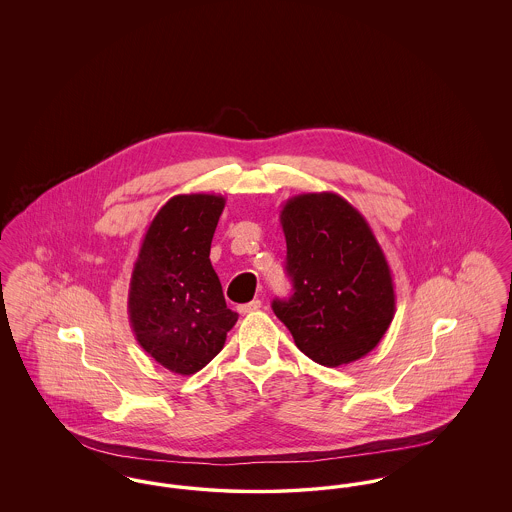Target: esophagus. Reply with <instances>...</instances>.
Returning <instances> with one entry per match:
<instances>
[{
    "label": "esophagus",
    "instance_id": "1",
    "mask_svg": "<svg viewBox=\"0 0 512 512\" xmlns=\"http://www.w3.org/2000/svg\"><path fill=\"white\" fill-rule=\"evenodd\" d=\"M261 299H253V301H249V303H245V305H240L238 307V311L245 315V313H253V311H259L261 309Z\"/></svg>",
    "mask_w": 512,
    "mask_h": 512
}]
</instances>
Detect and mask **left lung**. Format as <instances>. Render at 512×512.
<instances>
[{"instance_id":"obj_1","label":"left lung","mask_w":512,"mask_h":512,"mask_svg":"<svg viewBox=\"0 0 512 512\" xmlns=\"http://www.w3.org/2000/svg\"><path fill=\"white\" fill-rule=\"evenodd\" d=\"M280 224L293 295L272 301L274 315L318 365L355 363L380 343L395 315L390 265L372 228L332 192L288 199Z\"/></svg>"}]
</instances>
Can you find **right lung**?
I'll return each instance as SVG.
<instances>
[{
  "mask_svg": "<svg viewBox=\"0 0 512 512\" xmlns=\"http://www.w3.org/2000/svg\"><path fill=\"white\" fill-rule=\"evenodd\" d=\"M224 203L215 194L171 197L147 226L132 270V332L147 355L180 376L211 363L238 320L209 259Z\"/></svg>",
  "mask_w": 512,
  "mask_h": 512,
  "instance_id": "add662e5",
  "label": "right lung"
}]
</instances>
